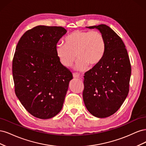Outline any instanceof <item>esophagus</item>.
<instances>
[{"mask_svg":"<svg viewBox=\"0 0 146 146\" xmlns=\"http://www.w3.org/2000/svg\"><path fill=\"white\" fill-rule=\"evenodd\" d=\"M73 77L75 78H80V75L77 74V73H74L73 74Z\"/></svg>","mask_w":146,"mask_h":146,"instance_id":"1","label":"esophagus"}]
</instances>
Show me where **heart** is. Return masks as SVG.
<instances>
[{"instance_id": "obj_1", "label": "heart", "mask_w": 146, "mask_h": 146, "mask_svg": "<svg viewBox=\"0 0 146 146\" xmlns=\"http://www.w3.org/2000/svg\"><path fill=\"white\" fill-rule=\"evenodd\" d=\"M56 46V53L63 66L69 68L74 63L76 56L78 60L76 69L83 71L88 68L96 66L102 60L106 49L105 39L98 31L90 32L76 30Z\"/></svg>"}]
</instances>
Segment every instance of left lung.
<instances>
[{
	"instance_id": "obj_1",
	"label": "left lung",
	"mask_w": 146,
	"mask_h": 146,
	"mask_svg": "<svg viewBox=\"0 0 146 146\" xmlns=\"http://www.w3.org/2000/svg\"><path fill=\"white\" fill-rule=\"evenodd\" d=\"M86 28L103 34L106 49L100 63L85 74L83 99L91 114L105 118L115 113L127 98L131 64L124 43L111 28L105 24Z\"/></svg>"
}]
</instances>
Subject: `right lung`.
<instances>
[{
	"label": "right lung",
	"mask_w": 146,
	"mask_h": 146,
	"mask_svg": "<svg viewBox=\"0 0 146 146\" xmlns=\"http://www.w3.org/2000/svg\"><path fill=\"white\" fill-rule=\"evenodd\" d=\"M67 30L62 27L38 25L19 39L13 60L15 93L27 111L42 119L56 116L62 109L70 70L56 55V44Z\"/></svg>",
	"instance_id": "right-lung-1"
}]
</instances>
